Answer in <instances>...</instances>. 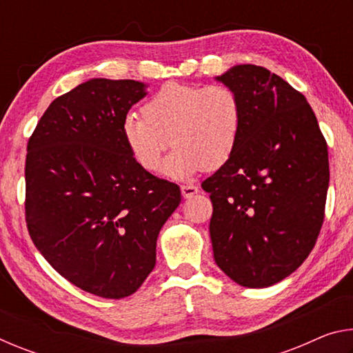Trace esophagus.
Instances as JSON below:
<instances>
[{
	"mask_svg": "<svg viewBox=\"0 0 353 353\" xmlns=\"http://www.w3.org/2000/svg\"><path fill=\"white\" fill-rule=\"evenodd\" d=\"M181 191H182V196L185 199H190V198H193L194 194H198V187H196V185H182L181 187Z\"/></svg>",
	"mask_w": 353,
	"mask_h": 353,
	"instance_id": "34e87169",
	"label": "esophagus"
}]
</instances>
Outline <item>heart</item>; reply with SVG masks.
<instances>
[{
  "label": "heart",
  "instance_id": "heart-1",
  "mask_svg": "<svg viewBox=\"0 0 353 353\" xmlns=\"http://www.w3.org/2000/svg\"><path fill=\"white\" fill-rule=\"evenodd\" d=\"M243 110L230 87L166 82L143 105V115L128 113L123 137L143 170L157 171L170 145L176 146L163 172L187 179L216 170L234 154L241 130Z\"/></svg>",
  "mask_w": 353,
  "mask_h": 353
}]
</instances>
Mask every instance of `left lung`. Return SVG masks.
Masks as SVG:
<instances>
[{"label": "left lung", "mask_w": 353, "mask_h": 353, "mask_svg": "<svg viewBox=\"0 0 353 353\" xmlns=\"http://www.w3.org/2000/svg\"><path fill=\"white\" fill-rule=\"evenodd\" d=\"M216 81L234 90L243 119L232 157L202 182L210 193L216 265L238 285L266 288L294 272L324 223L328 152L301 92L256 65Z\"/></svg>", "instance_id": "8db88e82"}]
</instances>
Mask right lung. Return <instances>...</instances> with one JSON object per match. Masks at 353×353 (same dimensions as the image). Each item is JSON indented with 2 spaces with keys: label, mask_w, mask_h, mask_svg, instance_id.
<instances>
[{
  "label": "right lung",
  "mask_w": 353,
  "mask_h": 353,
  "mask_svg": "<svg viewBox=\"0 0 353 353\" xmlns=\"http://www.w3.org/2000/svg\"><path fill=\"white\" fill-rule=\"evenodd\" d=\"M146 83L97 77L56 98L28 141L26 224L54 270L77 288L123 299L155 266L157 236L181 188L143 170L123 119Z\"/></svg>",
  "instance_id": "obj_1"
}]
</instances>
